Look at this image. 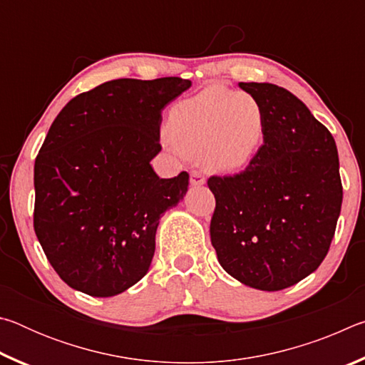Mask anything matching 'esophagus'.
Segmentation results:
<instances>
[{
	"label": "esophagus",
	"mask_w": 365,
	"mask_h": 365,
	"mask_svg": "<svg viewBox=\"0 0 365 365\" xmlns=\"http://www.w3.org/2000/svg\"><path fill=\"white\" fill-rule=\"evenodd\" d=\"M190 183L193 185V187H201V185L206 183V177L202 175L200 170H191V174H190Z\"/></svg>",
	"instance_id": "34e87169"
}]
</instances>
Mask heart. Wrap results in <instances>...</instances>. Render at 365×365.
I'll list each match as a JSON object with an SVG mask.
<instances>
[{"mask_svg": "<svg viewBox=\"0 0 365 365\" xmlns=\"http://www.w3.org/2000/svg\"><path fill=\"white\" fill-rule=\"evenodd\" d=\"M168 127L172 141L185 154L202 153L214 170H237L262 145L265 113L250 93L209 85L174 106Z\"/></svg>", "mask_w": 365, "mask_h": 365, "instance_id": "b5f03b06", "label": "heart"}]
</instances>
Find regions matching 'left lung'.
Here are the masks:
<instances>
[{
  "label": "left lung",
  "mask_w": 365,
  "mask_h": 365,
  "mask_svg": "<svg viewBox=\"0 0 365 365\" xmlns=\"http://www.w3.org/2000/svg\"><path fill=\"white\" fill-rule=\"evenodd\" d=\"M238 85L264 108V145L240 174L209 177L211 243L233 279L279 292L329 252L343 201L338 151L329 128L288 90Z\"/></svg>",
  "instance_id": "8db88e82"
}]
</instances>
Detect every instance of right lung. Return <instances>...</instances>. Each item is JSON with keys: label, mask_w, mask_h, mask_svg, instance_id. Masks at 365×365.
<instances>
[{"label": "right lung", "mask_w": 365, "mask_h": 365, "mask_svg": "<svg viewBox=\"0 0 365 365\" xmlns=\"http://www.w3.org/2000/svg\"><path fill=\"white\" fill-rule=\"evenodd\" d=\"M190 86L180 77L110 80L72 98L49 127L35 159L34 228L71 288L109 298L150 270L160 215L190 180L151 168L160 113Z\"/></svg>", "instance_id": "right-lung-1"}]
</instances>
